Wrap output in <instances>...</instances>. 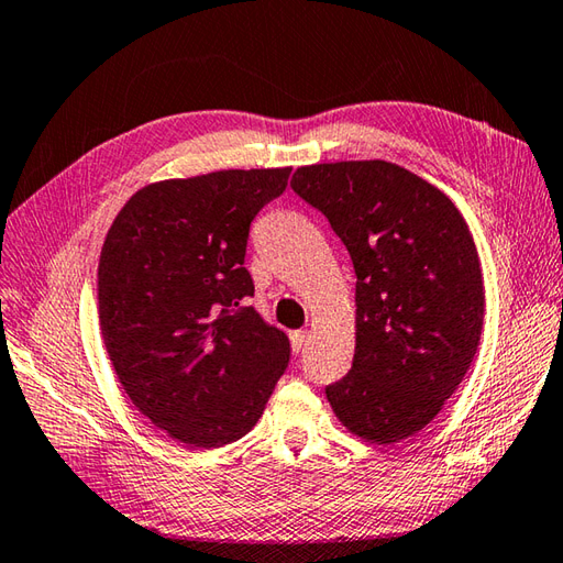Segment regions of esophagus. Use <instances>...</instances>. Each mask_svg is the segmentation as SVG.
Listing matches in <instances>:
<instances>
[{"label":"esophagus","instance_id":"esophagus-1","mask_svg":"<svg viewBox=\"0 0 563 563\" xmlns=\"http://www.w3.org/2000/svg\"><path fill=\"white\" fill-rule=\"evenodd\" d=\"M305 344H307V332H290V346L295 354H300Z\"/></svg>","mask_w":563,"mask_h":563}]
</instances>
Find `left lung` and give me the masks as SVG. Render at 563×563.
<instances>
[{
	"instance_id": "left-lung-1",
	"label": "left lung",
	"mask_w": 563,
	"mask_h": 563,
	"mask_svg": "<svg viewBox=\"0 0 563 563\" xmlns=\"http://www.w3.org/2000/svg\"><path fill=\"white\" fill-rule=\"evenodd\" d=\"M319 209L356 271V351L327 400L349 432L378 444L434 420L476 356L483 275L459 209L388 161L297 168L290 183Z\"/></svg>"
}]
</instances>
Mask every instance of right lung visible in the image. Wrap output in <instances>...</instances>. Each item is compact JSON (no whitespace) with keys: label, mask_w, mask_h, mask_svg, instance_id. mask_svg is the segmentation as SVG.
I'll return each mask as SVG.
<instances>
[{"label":"right lung","mask_w":563,"mask_h":563,"mask_svg":"<svg viewBox=\"0 0 563 563\" xmlns=\"http://www.w3.org/2000/svg\"><path fill=\"white\" fill-rule=\"evenodd\" d=\"M290 168L217 170L139 190L97 268L99 324L129 400L190 449L251 432L288 368L290 341L253 307L251 222Z\"/></svg>","instance_id":"right-lung-1"}]
</instances>
